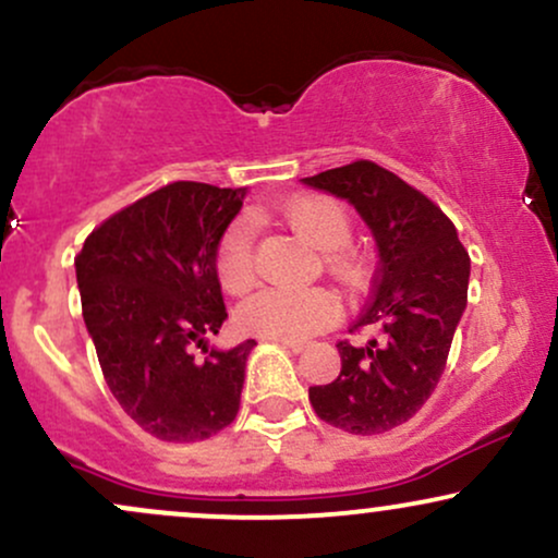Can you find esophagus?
Wrapping results in <instances>:
<instances>
[{"label":"esophagus","mask_w":558,"mask_h":558,"mask_svg":"<svg viewBox=\"0 0 558 558\" xmlns=\"http://www.w3.org/2000/svg\"><path fill=\"white\" fill-rule=\"evenodd\" d=\"M280 345V349H286V351H291V354H301V351H304V343H299V341H275Z\"/></svg>","instance_id":"34e87169"}]
</instances>
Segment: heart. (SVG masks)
<instances>
[{"label": "heart", "instance_id": "1", "mask_svg": "<svg viewBox=\"0 0 558 558\" xmlns=\"http://www.w3.org/2000/svg\"><path fill=\"white\" fill-rule=\"evenodd\" d=\"M280 215L304 241L325 252L336 278L360 280L362 259L349 252L351 217L338 198L325 194L293 196ZM215 267L220 286L230 293L246 291L257 275V230L248 217L228 226L217 243ZM338 299L325 288H262L239 306V323L246 332L275 341H304L338 319Z\"/></svg>", "mask_w": 558, "mask_h": 558}]
</instances>
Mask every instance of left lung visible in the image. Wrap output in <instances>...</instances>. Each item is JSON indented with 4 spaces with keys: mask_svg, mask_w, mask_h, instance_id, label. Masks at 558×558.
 Here are the masks:
<instances>
[{
    "mask_svg": "<svg viewBox=\"0 0 558 558\" xmlns=\"http://www.w3.org/2000/svg\"><path fill=\"white\" fill-rule=\"evenodd\" d=\"M301 183L354 204L380 257L373 299L351 325L380 336L362 345L338 341L341 375L310 388L312 409L345 433L393 430L420 412L444 375L466 306L470 254L440 207L380 165L360 159Z\"/></svg>",
    "mask_w": 558,
    "mask_h": 558,
    "instance_id": "8db88e82",
    "label": "left lung"
}]
</instances>
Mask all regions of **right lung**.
I'll use <instances>...</instances> for the list:
<instances>
[{
    "instance_id": "add662e5",
    "label": "right lung",
    "mask_w": 558,
    "mask_h": 558,
    "mask_svg": "<svg viewBox=\"0 0 558 558\" xmlns=\"http://www.w3.org/2000/svg\"><path fill=\"white\" fill-rule=\"evenodd\" d=\"M246 189L178 181L120 209L75 257L83 323L120 407L159 440L194 444L239 414L257 343L215 349L228 319L217 243Z\"/></svg>"
}]
</instances>
